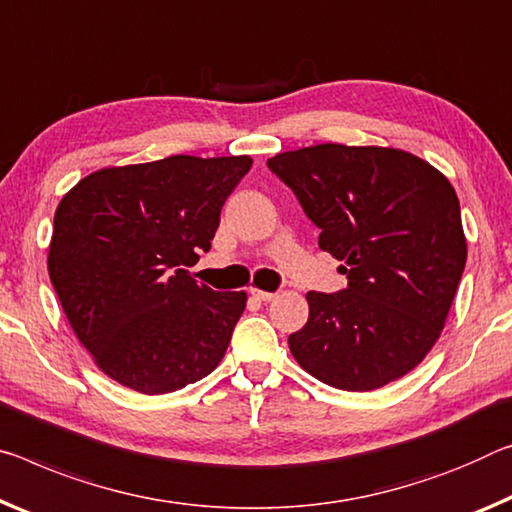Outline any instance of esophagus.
Listing matches in <instances>:
<instances>
[{
	"label": "esophagus",
	"mask_w": 512,
	"mask_h": 512,
	"mask_svg": "<svg viewBox=\"0 0 512 512\" xmlns=\"http://www.w3.org/2000/svg\"><path fill=\"white\" fill-rule=\"evenodd\" d=\"M257 300H264V303H269V300H273L278 294H273V291H262V289H253L250 291Z\"/></svg>",
	"instance_id": "obj_1"
}]
</instances>
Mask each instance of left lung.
<instances>
[{
  "mask_svg": "<svg viewBox=\"0 0 512 512\" xmlns=\"http://www.w3.org/2000/svg\"><path fill=\"white\" fill-rule=\"evenodd\" d=\"M269 168L319 227L348 287L310 291L289 348L310 376L346 392L403 378L442 335L467 262L460 202L428 161L399 148L321 143Z\"/></svg>",
  "mask_w": 512,
  "mask_h": 512,
  "instance_id": "left-lung-1",
  "label": "left lung"
}]
</instances>
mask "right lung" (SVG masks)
Instances as JSON below:
<instances>
[{"label":"right lung","instance_id":"right-lung-1","mask_svg":"<svg viewBox=\"0 0 512 512\" xmlns=\"http://www.w3.org/2000/svg\"><path fill=\"white\" fill-rule=\"evenodd\" d=\"M250 166L248 154H175L100 168L61 198L47 271L81 346L116 383L168 394L223 360L246 291L198 285L184 266L212 248Z\"/></svg>","mask_w":512,"mask_h":512}]
</instances>
